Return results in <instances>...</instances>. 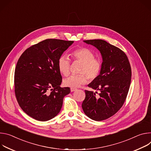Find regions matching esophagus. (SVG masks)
<instances>
[{"label": "esophagus", "instance_id": "34e87169", "mask_svg": "<svg viewBox=\"0 0 151 151\" xmlns=\"http://www.w3.org/2000/svg\"><path fill=\"white\" fill-rule=\"evenodd\" d=\"M76 90H77L76 88H71V92H74V91H75Z\"/></svg>", "mask_w": 151, "mask_h": 151}]
</instances>
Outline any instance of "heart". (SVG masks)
Returning <instances> with one entry per match:
<instances>
[{
    "instance_id": "obj_1",
    "label": "heart",
    "mask_w": 151,
    "mask_h": 151,
    "mask_svg": "<svg viewBox=\"0 0 151 151\" xmlns=\"http://www.w3.org/2000/svg\"><path fill=\"white\" fill-rule=\"evenodd\" d=\"M71 56L74 60L82 63L80 75H71L63 81L64 86L70 88H78L85 84L88 77L93 80L98 77L101 70V63L98 59L95 58L94 53L88 48H80L71 53ZM58 70L60 74L67 76L70 73V61L65 55L61 56L58 61Z\"/></svg>"
}]
</instances>
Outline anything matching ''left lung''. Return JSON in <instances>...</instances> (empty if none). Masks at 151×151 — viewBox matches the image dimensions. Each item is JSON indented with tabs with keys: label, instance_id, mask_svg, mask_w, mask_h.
Here are the masks:
<instances>
[{
	"label": "left lung",
	"instance_id": "left-lung-1",
	"mask_svg": "<svg viewBox=\"0 0 151 151\" xmlns=\"http://www.w3.org/2000/svg\"><path fill=\"white\" fill-rule=\"evenodd\" d=\"M83 42L94 46L101 53V70L88 85L97 92L85 91L81 107L89 118L101 121L114 115L123 106L129 89L131 69L125 53L121 49L102 40Z\"/></svg>",
	"mask_w": 151,
	"mask_h": 151
}]
</instances>
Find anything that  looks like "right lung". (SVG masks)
<instances>
[{
    "label": "right lung",
    "instance_id": "add662e5",
    "mask_svg": "<svg viewBox=\"0 0 151 151\" xmlns=\"http://www.w3.org/2000/svg\"><path fill=\"white\" fill-rule=\"evenodd\" d=\"M73 41L47 39L26 49L15 70L17 100L22 109L40 121L53 119L60 112L68 87L60 88L58 61Z\"/></svg>",
    "mask_w": 151,
    "mask_h": 151
}]
</instances>
